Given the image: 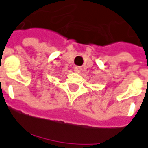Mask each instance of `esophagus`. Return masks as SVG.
I'll return each mask as SVG.
<instances>
[{"mask_svg":"<svg viewBox=\"0 0 148 148\" xmlns=\"http://www.w3.org/2000/svg\"><path fill=\"white\" fill-rule=\"evenodd\" d=\"M74 71L76 72H80L81 71V67H78V66H76V67H74Z\"/></svg>","mask_w":148,"mask_h":148,"instance_id":"esophagus-1","label":"esophagus"}]
</instances>
